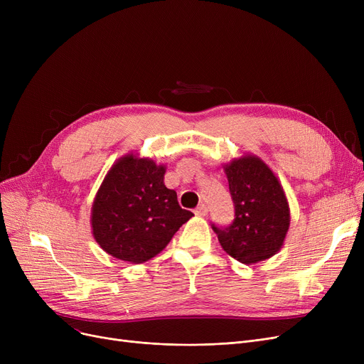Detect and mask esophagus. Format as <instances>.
Instances as JSON below:
<instances>
[{
	"mask_svg": "<svg viewBox=\"0 0 364 364\" xmlns=\"http://www.w3.org/2000/svg\"><path fill=\"white\" fill-rule=\"evenodd\" d=\"M195 214H196L198 217H205V215L208 214V208H206V205H205V203H200V205L195 209Z\"/></svg>",
	"mask_w": 364,
	"mask_h": 364,
	"instance_id": "esophagus-1",
	"label": "esophagus"
}]
</instances>
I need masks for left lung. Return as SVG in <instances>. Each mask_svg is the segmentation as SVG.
I'll list each match as a JSON object with an SVG mask.
<instances>
[{
  "instance_id": "1",
  "label": "left lung",
  "mask_w": 364,
  "mask_h": 364,
  "mask_svg": "<svg viewBox=\"0 0 364 364\" xmlns=\"http://www.w3.org/2000/svg\"><path fill=\"white\" fill-rule=\"evenodd\" d=\"M224 172L235 220L227 227L213 224L223 250L247 265L276 255L289 230L291 213L274 172L254 155L233 159Z\"/></svg>"
}]
</instances>
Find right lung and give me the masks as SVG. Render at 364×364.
I'll return each mask as SVG.
<instances>
[{"mask_svg": "<svg viewBox=\"0 0 364 364\" xmlns=\"http://www.w3.org/2000/svg\"><path fill=\"white\" fill-rule=\"evenodd\" d=\"M164 176V165L132 153L109 169L91 208L92 236L109 255L132 264L149 261L193 217Z\"/></svg>", "mask_w": 364, "mask_h": 364, "instance_id": "obj_1", "label": "right lung"}]
</instances>
